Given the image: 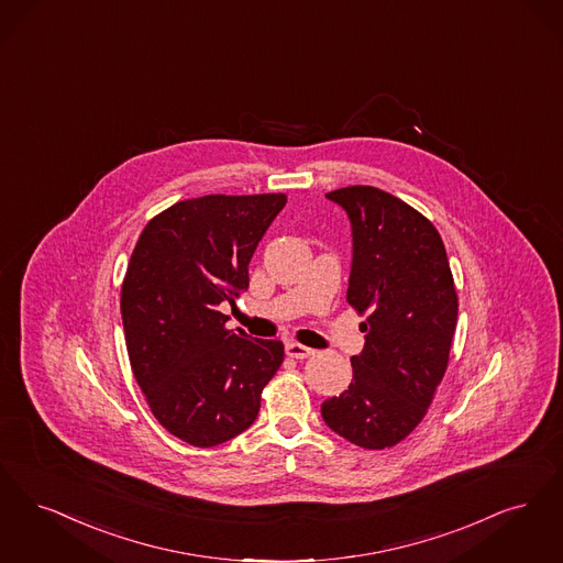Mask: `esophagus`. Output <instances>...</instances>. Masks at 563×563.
<instances>
[{"label": "esophagus", "instance_id": "esophagus-1", "mask_svg": "<svg viewBox=\"0 0 563 563\" xmlns=\"http://www.w3.org/2000/svg\"><path fill=\"white\" fill-rule=\"evenodd\" d=\"M286 355L294 357V360H305V357L313 355V349H309L305 344L286 343Z\"/></svg>", "mask_w": 563, "mask_h": 563}]
</instances>
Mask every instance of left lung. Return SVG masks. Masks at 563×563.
Segmentation results:
<instances>
[{"label":"left lung","instance_id":"left-lung-1","mask_svg":"<svg viewBox=\"0 0 563 563\" xmlns=\"http://www.w3.org/2000/svg\"><path fill=\"white\" fill-rule=\"evenodd\" d=\"M351 222L346 302L367 319L366 344L351 357L353 380L321 404L344 440L383 450L408 438L427 415L448 367L459 298L438 229L376 187L325 194Z\"/></svg>","mask_w":563,"mask_h":563}]
</instances>
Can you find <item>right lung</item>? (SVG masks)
Returning <instances> with one entry per match:
<instances>
[{"instance_id":"obj_1","label":"right lung","mask_w":563,"mask_h":563,"mask_svg":"<svg viewBox=\"0 0 563 563\" xmlns=\"http://www.w3.org/2000/svg\"><path fill=\"white\" fill-rule=\"evenodd\" d=\"M288 197L203 196L148 222L122 286L130 366L164 429L197 448L244 433L284 362L279 341L227 330L220 305L247 290V265Z\"/></svg>"}]
</instances>
